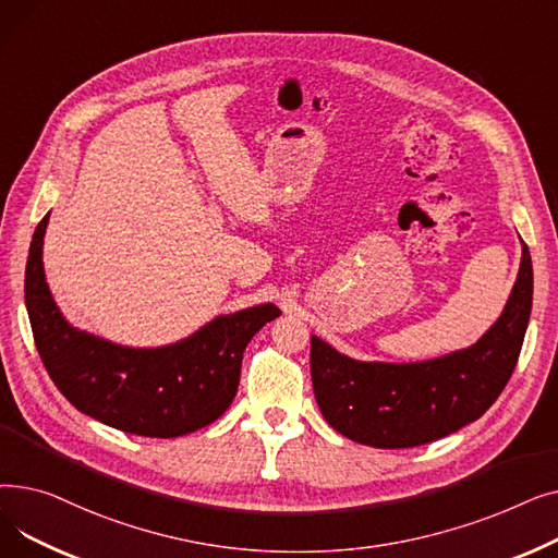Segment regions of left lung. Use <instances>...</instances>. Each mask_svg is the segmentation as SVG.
<instances>
[{"label": "left lung", "mask_w": 558, "mask_h": 558, "mask_svg": "<svg viewBox=\"0 0 558 558\" xmlns=\"http://www.w3.org/2000/svg\"><path fill=\"white\" fill-rule=\"evenodd\" d=\"M532 255L522 242L518 280L502 316L471 348L416 364L350 360L312 337V385L324 418L350 441L414 448L477 421L518 364L532 314Z\"/></svg>", "instance_id": "obj_1"}]
</instances>
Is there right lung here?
Wrapping results in <instances>:
<instances>
[{"instance_id": "1", "label": "right lung", "mask_w": 558, "mask_h": 558, "mask_svg": "<svg viewBox=\"0 0 558 558\" xmlns=\"http://www.w3.org/2000/svg\"><path fill=\"white\" fill-rule=\"evenodd\" d=\"M49 215L28 248L24 301L40 360L78 412L137 436L173 438L215 423L238 393L253 335L280 316L271 303L210 320L165 348H126L72 328L56 307L43 269Z\"/></svg>"}]
</instances>
